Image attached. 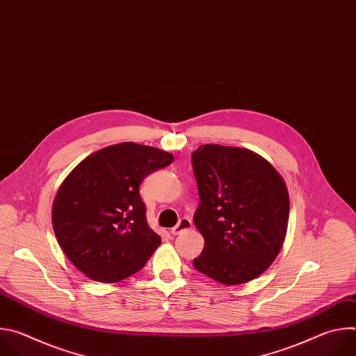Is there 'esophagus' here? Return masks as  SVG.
Listing matches in <instances>:
<instances>
[{"instance_id": "34e87169", "label": "esophagus", "mask_w": 356, "mask_h": 356, "mask_svg": "<svg viewBox=\"0 0 356 356\" xmlns=\"http://www.w3.org/2000/svg\"><path fill=\"white\" fill-rule=\"evenodd\" d=\"M190 228H191V220H188V218H181V220L177 222V225L170 229V234H172V235H177V234H180V232H183V231H187V229H190Z\"/></svg>"}]
</instances>
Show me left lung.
Returning <instances> with one entry per match:
<instances>
[{"label":"left lung","instance_id":"1","mask_svg":"<svg viewBox=\"0 0 356 356\" xmlns=\"http://www.w3.org/2000/svg\"><path fill=\"white\" fill-rule=\"evenodd\" d=\"M201 202L194 225L204 238L194 268L225 286L261 276L283 246L290 200L282 175L246 147L201 145L193 152Z\"/></svg>","mask_w":356,"mask_h":356}]
</instances>
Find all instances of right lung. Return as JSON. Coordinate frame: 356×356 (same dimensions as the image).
<instances>
[{"mask_svg":"<svg viewBox=\"0 0 356 356\" xmlns=\"http://www.w3.org/2000/svg\"><path fill=\"white\" fill-rule=\"evenodd\" d=\"M173 159L166 150L122 142L88 155L63 180L52 206L54 231L67 259L88 279L121 282L161 245L147 225L139 186Z\"/></svg>","mask_w":356,"mask_h":356,"instance_id":"add662e5","label":"right lung"}]
</instances>
